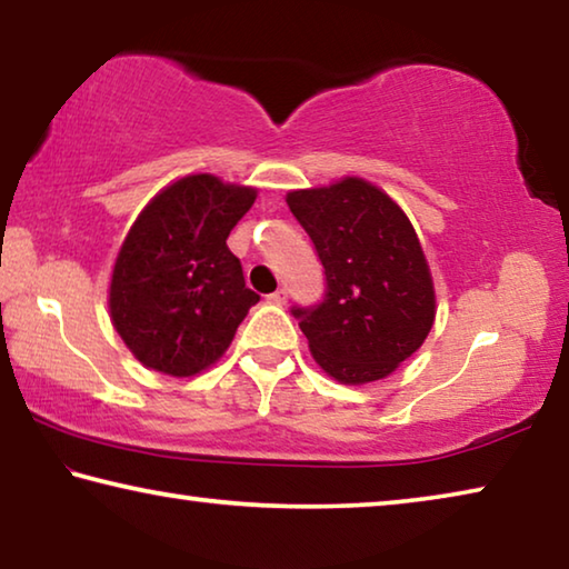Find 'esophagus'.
Here are the masks:
<instances>
[{"label": "esophagus", "mask_w": 569, "mask_h": 569, "mask_svg": "<svg viewBox=\"0 0 569 569\" xmlns=\"http://www.w3.org/2000/svg\"><path fill=\"white\" fill-rule=\"evenodd\" d=\"M286 301H288V293H286V288H278L276 293L268 296V303H273V306H283Z\"/></svg>", "instance_id": "34e87169"}]
</instances>
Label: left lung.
I'll return each instance as SVG.
<instances>
[{
	"label": "left lung",
	"mask_w": 569,
	"mask_h": 569,
	"mask_svg": "<svg viewBox=\"0 0 569 569\" xmlns=\"http://www.w3.org/2000/svg\"><path fill=\"white\" fill-rule=\"evenodd\" d=\"M326 271V298L293 308L316 363L361 387L399 369L437 316V296L407 213L363 178L286 196Z\"/></svg>",
	"instance_id": "8db88e82"
}]
</instances>
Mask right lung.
Masks as SVG:
<instances>
[{
    "instance_id": "add662e5",
    "label": "right lung",
    "mask_w": 569,
    "mask_h": 569,
    "mask_svg": "<svg viewBox=\"0 0 569 569\" xmlns=\"http://www.w3.org/2000/svg\"><path fill=\"white\" fill-rule=\"evenodd\" d=\"M258 190L210 172L162 188L124 236L110 281V319L134 359L168 377H196L233 341L250 291L228 236Z\"/></svg>"
}]
</instances>
